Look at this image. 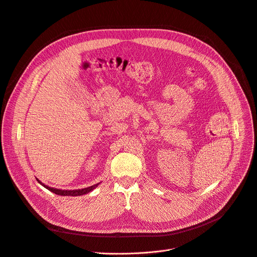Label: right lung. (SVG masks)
<instances>
[{
  "label": "right lung",
  "mask_w": 257,
  "mask_h": 257,
  "mask_svg": "<svg viewBox=\"0 0 257 257\" xmlns=\"http://www.w3.org/2000/svg\"><path fill=\"white\" fill-rule=\"evenodd\" d=\"M38 181V183L40 185H42L44 188H46V189H48L49 191L54 192L55 194H58V195H62V196H79V195H84V194H88L90 193L91 191H93L95 188L100 184H95L93 186H90V187H87V188H82V189H75V190H63V189H56V188H53V187H49L45 184H43L40 180L36 179Z\"/></svg>",
  "instance_id": "add662e5"
}]
</instances>
